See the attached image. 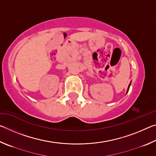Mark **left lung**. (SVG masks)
Returning <instances> with one entry per match:
<instances>
[{
    "label": "left lung",
    "instance_id": "obj_1",
    "mask_svg": "<svg viewBox=\"0 0 156 156\" xmlns=\"http://www.w3.org/2000/svg\"><path fill=\"white\" fill-rule=\"evenodd\" d=\"M130 85H131V83H130V84H129V87H128L127 91H126V93H128V91H129V87H130Z\"/></svg>",
    "mask_w": 156,
    "mask_h": 156
}]
</instances>
